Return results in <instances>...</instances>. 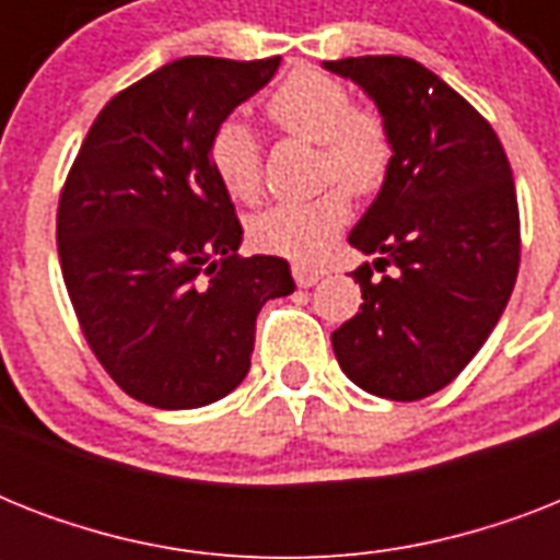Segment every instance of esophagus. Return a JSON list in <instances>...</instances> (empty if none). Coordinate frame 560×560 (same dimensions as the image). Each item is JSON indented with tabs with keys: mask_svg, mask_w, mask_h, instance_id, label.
I'll return each mask as SVG.
<instances>
[{
	"mask_svg": "<svg viewBox=\"0 0 560 560\" xmlns=\"http://www.w3.org/2000/svg\"><path fill=\"white\" fill-rule=\"evenodd\" d=\"M325 272L323 270H316V267H305V264H296L293 267V279H296L299 288H314L316 281L323 279Z\"/></svg>",
	"mask_w": 560,
	"mask_h": 560,
	"instance_id": "1",
	"label": "esophagus"
}]
</instances>
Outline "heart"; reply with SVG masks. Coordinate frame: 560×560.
Listing matches in <instances>:
<instances>
[{
	"mask_svg": "<svg viewBox=\"0 0 560 560\" xmlns=\"http://www.w3.org/2000/svg\"><path fill=\"white\" fill-rule=\"evenodd\" d=\"M267 116L279 130L319 144V174L340 179L351 191L369 194L383 186L392 168L389 127L372 109H358L349 86L331 74L302 66L290 72L267 98ZM214 177L235 200L253 202L261 191V148L241 118L214 127L209 142ZM351 218V197L342 186L311 200L279 202L255 214L249 237L264 253L293 261H319Z\"/></svg>",
	"mask_w": 560,
	"mask_h": 560,
	"instance_id": "heart-1",
	"label": "heart"
}]
</instances>
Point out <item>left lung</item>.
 Instances as JSON below:
<instances>
[{"label": "left lung", "mask_w": 560, "mask_h": 560, "mask_svg": "<svg viewBox=\"0 0 560 560\" xmlns=\"http://www.w3.org/2000/svg\"><path fill=\"white\" fill-rule=\"evenodd\" d=\"M349 78L389 127L392 168L349 244L374 255L351 272L363 305L331 334L349 381L377 398L444 389L500 323L521 267L512 165L494 127L409 57H346ZM389 277L373 279V270Z\"/></svg>", "instance_id": "1"}]
</instances>
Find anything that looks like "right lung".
<instances>
[{
    "mask_svg": "<svg viewBox=\"0 0 560 560\" xmlns=\"http://www.w3.org/2000/svg\"><path fill=\"white\" fill-rule=\"evenodd\" d=\"M281 57H179L92 121L57 206V253L81 331L130 398L214 404L249 372L255 319L296 290L276 255L241 258L244 229L209 162L214 127Z\"/></svg>",
    "mask_w": 560,
    "mask_h": 560,
    "instance_id": "1",
    "label": "right lung"
}]
</instances>
